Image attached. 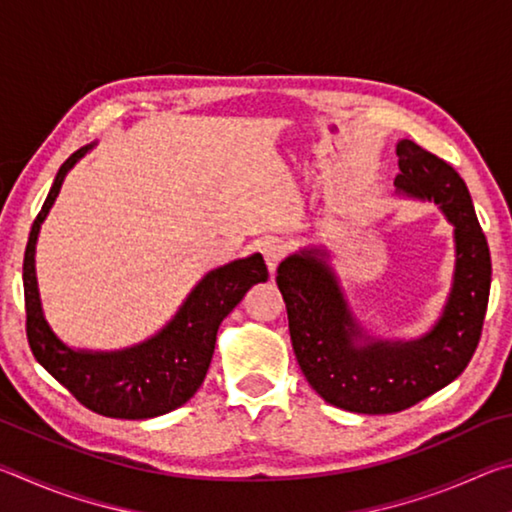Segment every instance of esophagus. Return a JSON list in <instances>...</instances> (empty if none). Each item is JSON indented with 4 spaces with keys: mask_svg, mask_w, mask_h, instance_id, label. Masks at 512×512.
Returning <instances> with one entry per match:
<instances>
[{
    "mask_svg": "<svg viewBox=\"0 0 512 512\" xmlns=\"http://www.w3.org/2000/svg\"><path fill=\"white\" fill-rule=\"evenodd\" d=\"M284 253H287V246L282 244V241L271 239V241H264L262 244V255H264V262L268 266V271L275 273L277 266L284 259Z\"/></svg>",
    "mask_w": 512,
    "mask_h": 512,
    "instance_id": "1",
    "label": "esophagus"
}]
</instances>
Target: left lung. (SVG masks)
Instances as JSON below:
<instances>
[{
	"label": "left lung",
	"mask_w": 512,
	"mask_h": 512,
	"mask_svg": "<svg viewBox=\"0 0 512 512\" xmlns=\"http://www.w3.org/2000/svg\"><path fill=\"white\" fill-rule=\"evenodd\" d=\"M397 158V192L440 205L454 225V284L431 332L406 343L370 339L318 248L289 255L275 277L309 386L339 409L368 415L409 409L461 375L479 345L490 296V248L463 178L411 140L397 142Z\"/></svg>",
	"instance_id": "obj_1"
}]
</instances>
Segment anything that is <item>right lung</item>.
<instances>
[{
  "instance_id": "obj_1",
  "label": "right lung",
  "mask_w": 512,
  "mask_h": 512,
  "mask_svg": "<svg viewBox=\"0 0 512 512\" xmlns=\"http://www.w3.org/2000/svg\"><path fill=\"white\" fill-rule=\"evenodd\" d=\"M90 149L92 144L83 146L63 162L45 205L31 225L22 268L27 339L40 366L90 411L121 420L155 418L183 406L198 391L210 368L221 320L239 305L253 284L268 280V271L259 253L214 268L196 284L178 314L158 334L133 348L115 352L67 348L51 332L42 314L36 241L67 171Z\"/></svg>"
}]
</instances>
